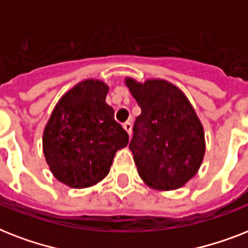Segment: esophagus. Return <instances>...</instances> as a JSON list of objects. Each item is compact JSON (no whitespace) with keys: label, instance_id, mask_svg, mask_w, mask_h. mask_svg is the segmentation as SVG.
Masks as SVG:
<instances>
[{"label":"esophagus","instance_id":"34e87169","mask_svg":"<svg viewBox=\"0 0 248 248\" xmlns=\"http://www.w3.org/2000/svg\"><path fill=\"white\" fill-rule=\"evenodd\" d=\"M123 128H124V129H125V132L128 134H132V123L130 122H126V123H124V124H123Z\"/></svg>","mask_w":248,"mask_h":248}]
</instances>
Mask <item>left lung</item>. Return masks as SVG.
I'll use <instances>...</instances> for the list:
<instances>
[{"label":"left lung","mask_w":248,"mask_h":248,"mask_svg":"<svg viewBox=\"0 0 248 248\" xmlns=\"http://www.w3.org/2000/svg\"><path fill=\"white\" fill-rule=\"evenodd\" d=\"M125 84L142 110L129 143L140 177L158 191L180 188L203 160L202 124L186 94L171 83L126 78Z\"/></svg>","instance_id":"1"}]
</instances>
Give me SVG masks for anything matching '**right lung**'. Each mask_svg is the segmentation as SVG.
Wrapping results in <instances>:
<instances>
[{
  "label": "right lung",
  "mask_w": 248,
  "mask_h": 248,
  "mask_svg": "<svg viewBox=\"0 0 248 248\" xmlns=\"http://www.w3.org/2000/svg\"><path fill=\"white\" fill-rule=\"evenodd\" d=\"M108 87L87 79L61 97L43 132V154L57 180L71 188L98 183L129 136L106 104Z\"/></svg>",
  "instance_id": "obj_1"
}]
</instances>
